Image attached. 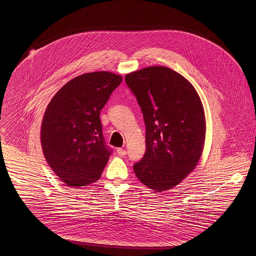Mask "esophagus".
I'll use <instances>...</instances> for the list:
<instances>
[{
    "label": "esophagus",
    "mask_w": 256,
    "mask_h": 256,
    "mask_svg": "<svg viewBox=\"0 0 256 256\" xmlns=\"http://www.w3.org/2000/svg\"><path fill=\"white\" fill-rule=\"evenodd\" d=\"M117 154H118L120 156H126L127 152H126V150H124V148H117Z\"/></svg>",
    "instance_id": "obj_1"
}]
</instances>
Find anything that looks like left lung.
I'll return each instance as SVG.
<instances>
[{
	"mask_svg": "<svg viewBox=\"0 0 256 256\" xmlns=\"http://www.w3.org/2000/svg\"><path fill=\"white\" fill-rule=\"evenodd\" d=\"M146 126V152L133 166L156 192L180 184L197 166L205 141V116L194 86L180 74L152 66L125 76Z\"/></svg>",
	"mask_w": 256,
	"mask_h": 256,
	"instance_id": "8db88e82",
	"label": "left lung"
}]
</instances>
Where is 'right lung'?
<instances>
[{"mask_svg":"<svg viewBox=\"0 0 256 256\" xmlns=\"http://www.w3.org/2000/svg\"><path fill=\"white\" fill-rule=\"evenodd\" d=\"M122 76L110 72L78 76L49 102L41 125L44 156L59 178L78 188L100 180L112 150L106 146L100 110Z\"/></svg>","mask_w":256,"mask_h":256,"instance_id":"obj_1","label":"right lung"}]
</instances>
